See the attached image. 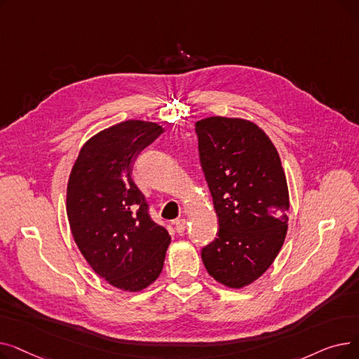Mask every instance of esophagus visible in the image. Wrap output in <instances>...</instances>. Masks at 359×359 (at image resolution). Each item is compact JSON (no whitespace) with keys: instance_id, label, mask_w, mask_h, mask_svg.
<instances>
[{"instance_id":"34e87169","label":"esophagus","mask_w":359,"mask_h":359,"mask_svg":"<svg viewBox=\"0 0 359 359\" xmlns=\"http://www.w3.org/2000/svg\"><path fill=\"white\" fill-rule=\"evenodd\" d=\"M175 224H176V231H177L179 234L184 233V230H186V225H187V221H186L184 218H180V219H177Z\"/></svg>"}]
</instances>
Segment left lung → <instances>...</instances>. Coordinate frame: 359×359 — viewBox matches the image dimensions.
<instances>
[{"label":"left lung","mask_w":359,"mask_h":359,"mask_svg":"<svg viewBox=\"0 0 359 359\" xmlns=\"http://www.w3.org/2000/svg\"><path fill=\"white\" fill-rule=\"evenodd\" d=\"M195 130L219 222L202 262L219 284L240 290L269 269L284 244L287 177L275 145L256 123L210 116L198 121Z\"/></svg>","instance_id":"obj_1"}]
</instances>
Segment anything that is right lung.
Segmentation results:
<instances>
[{"instance_id":"obj_1","label":"right lung","mask_w":359,"mask_h":359,"mask_svg":"<svg viewBox=\"0 0 359 359\" xmlns=\"http://www.w3.org/2000/svg\"><path fill=\"white\" fill-rule=\"evenodd\" d=\"M160 134V125L135 119L106 128L83 145L68 179L75 244L94 272L128 292L160 276L172 241L149 218L145 196L130 177L138 154Z\"/></svg>"}]
</instances>
